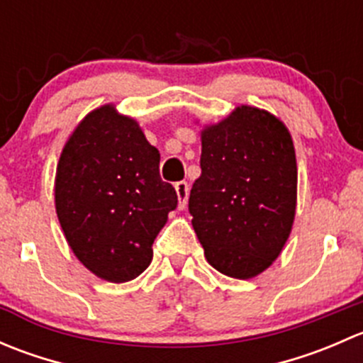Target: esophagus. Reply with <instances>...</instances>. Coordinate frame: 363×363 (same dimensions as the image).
<instances>
[{
	"label": "esophagus",
	"instance_id": "obj_1",
	"mask_svg": "<svg viewBox=\"0 0 363 363\" xmlns=\"http://www.w3.org/2000/svg\"><path fill=\"white\" fill-rule=\"evenodd\" d=\"M175 191H177L179 199V208H184L188 203V195H189V184L186 181L175 182Z\"/></svg>",
	"mask_w": 363,
	"mask_h": 363
}]
</instances>
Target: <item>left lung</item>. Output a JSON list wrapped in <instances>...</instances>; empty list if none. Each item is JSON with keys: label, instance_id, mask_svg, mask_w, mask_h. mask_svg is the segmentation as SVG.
I'll return each mask as SVG.
<instances>
[{"label": "left lung", "instance_id": "obj_1", "mask_svg": "<svg viewBox=\"0 0 363 363\" xmlns=\"http://www.w3.org/2000/svg\"><path fill=\"white\" fill-rule=\"evenodd\" d=\"M200 167L188 207L205 258L225 276H258L279 256L294 225L290 133L272 113L242 105L202 131Z\"/></svg>", "mask_w": 363, "mask_h": 363}]
</instances>
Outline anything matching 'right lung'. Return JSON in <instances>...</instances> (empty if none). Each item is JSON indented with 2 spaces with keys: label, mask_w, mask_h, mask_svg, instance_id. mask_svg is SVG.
Masks as SVG:
<instances>
[{
  "label": "right lung",
  "mask_w": 363,
  "mask_h": 363,
  "mask_svg": "<svg viewBox=\"0 0 363 363\" xmlns=\"http://www.w3.org/2000/svg\"><path fill=\"white\" fill-rule=\"evenodd\" d=\"M177 202L160 177L158 149L112 105L91 112L61 152L57 218L77 258L101 279L126 283L147 269Z\"/></svg>",
  "instance_id": "1"
}]
</instances>
